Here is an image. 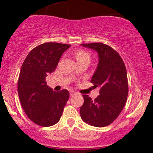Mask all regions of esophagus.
I'll return each instance as SVG.
<instances>
[{"mask_svg":"<svg viewBox=\"0 0 153 153\" xmlns=\"http://www.w3.org/2000/svg\"><path fill=\"white\" fill-rule=\"evenodd\" d=\"M69 94H70V96H73L74 95H75V92H74V91H70V92H69Z\"/></svg>","mask_w":153,"mask_h":153,"instance_id":"34e87169","label":"esophagus"}]
</instances>
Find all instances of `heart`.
I'll return each mask as SVG.
<instances>
[{"mask_svg":"<svg viewBox=\"0 0 153 153\" xmlns=\"http://www.w3.org/2000/svg\"><path fill=\"white\" fill-rule=\"evenodd\" d=\"M75 58L78 63L86 62L89 64L91 61V55L88 52H86L84 49H78L75 52Z\"/></svg>","mask_w":153,"mask_h":153,"instance_id":"obj_1","label":"heart"}]
</instances>
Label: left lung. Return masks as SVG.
I'll return each mask as SVG.
<instances>
[{"instance_id":"obj_1","label":"left lung","mask_w":153,"mask_h":153,"mask_svg":"<svg viewBox=\"0 0 153 153\" xmlns=\"http://www.w3.org/2000/svg\"><path fill=\"white\" fill-rule=\"evenodd\" d=\"M81 46L98 53L99 61L91 82L95 87H100V95L94 101L83 95L84 101L80 114L84 122L104 127L118 118L126 104L129 92L126 67L118 52L106 44L91 43Z\"/></svg>"}]
</instances>
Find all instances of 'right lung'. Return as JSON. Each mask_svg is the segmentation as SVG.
Here are the masks:
<instances>
[{
  "label": "right lung",
  "mask_w": 153,
  "mask_h": 153,
  "mask_svg": "<svg viewBox=\"0 0 153 153\" xmlns=\"http://www.w3.org/2000/svg\"><path fill=\"white\" fill-rule=\"evenodd\" d=\"M71 45L49 42L30 51L21 67L18 92L27 117L35 124L50 126L59 121L69 98L67 89L53 91L46 78L58 66L62 54Z\"/></svg>",
  "instance_id": "right-lung-1"
}]
</instances>
